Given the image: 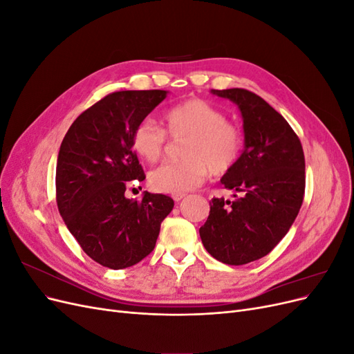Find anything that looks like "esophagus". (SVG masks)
<instances>
[{
	"instance_id": "34e87169",
	"label": "esophagus",
	"mask_w": 354,
	"mask_h": 354,
	"mask_svg": "<svg viewBox=\"0 0 354 354\" xmlns=\"http://www.w3.org/2000/svg\"><path fill=\"white\" fill-rule=\"evenodd\" d=\"M185 196H186V194H173V195H171V198H173L176 202L181 201Z\"/></svg>"
}]
</instances>
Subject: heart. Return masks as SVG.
<instances>
[{"instance_id": "heart-1", "label": "heart", "mask_w": 354, "mask_h": 354, "mask_svg": "<svg viewBox=\"0 0 354 354\" xmlns=\"http://www.w3.org/2000/svg\"><path fill=\"white\" fill-rule=\"evenodd\" d=\"M168 136L181 146L183 160L165 164L153 169L149 183L162 194H185L201 185L208 171L216 177L236 167L243 151V133L227 121L216 106L189 99L164 113V128L151 120L136 125L131 136L134 152L149 164H156L165 156Z\"/></svg>"}]
</instances>
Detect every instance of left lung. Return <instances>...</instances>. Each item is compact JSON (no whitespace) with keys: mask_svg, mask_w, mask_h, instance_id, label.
<instances>
[{"mask_svg":"<svg viewBox=\"0 0 354 354\" xmlns=\"http://www.w3.org/2000/svg\"><path fill=\"white\" fill-rule=\"evenodd\" d=\"M212 93L239 106L245 151L221 178L239 195L232 202L212 198L199 234L214 259L241 266L269 254L292 226L304 199L306 160L291 125L260 95L245 88Z\"/></svg>","mask_w":354,"mask_h":354,"instance_id":"8db88e82","label":"left lung"}]
</instances>
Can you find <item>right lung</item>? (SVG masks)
Masks as SVG:
<instances>
[{
	"mask_svg": "<svg viewBox=\"0 0 354 354\" xmlns=\"http://www.w3.org/2000/svg\"><path fill=\"white\" fill-rule=\"evenodd\" d=\"M167 97L164 90L115 91L73 121L60 145L56 201L82 251L113 270L142 261L155 248L160 223L174 207L167 195L125 198L146 178L131 145L136 125Z\"/></svg>",
	"mask_w": 354,
	"mask_h": 354,
	"instance_id": "obj_1",
	"label": "right lung"
}]
</instances>
